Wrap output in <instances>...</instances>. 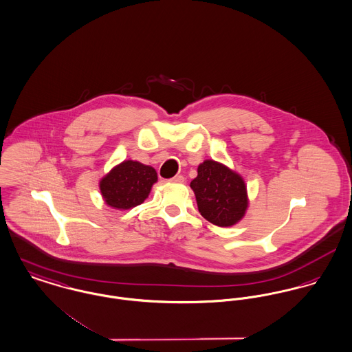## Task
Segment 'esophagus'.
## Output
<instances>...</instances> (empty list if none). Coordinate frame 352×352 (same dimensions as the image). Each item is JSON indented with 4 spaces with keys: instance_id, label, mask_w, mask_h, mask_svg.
Segmentation results:
<instances>
[{
    "instance_id": "esophagus-1",
    "label": "esophagus",
    "mask_w": 352,
    "mask_h": 352,
    "mask_svg": "<svg viewBox=\"0 0 352 352\" xmlns=\"http://www.w3.org/2000/svg\"><path fill=\"white\" fill-rule=\"evenodd\" d=\"M171 182H175V184H184L185 182V177L184 175H175L170 179Z\"/></svg>"
}]
</instances>
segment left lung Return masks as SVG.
<instances>
[{
    "label": "left lung",
    "instance_id": "1",
    "mask_svg": "<svg viewBox=\"0 0 352 352\" xmlns=\"http://www.w3.org/2000/svg\"><path fill=\"white\" fill-rule=\"evenodd\" d=\"M190 186L201 216L217 226H232L245 214L246 186L243 178L226 166L214 161L201 163Z\"/></svg>",
    "mask_w": 352,
    "mask_h": 352
}]
</instances>
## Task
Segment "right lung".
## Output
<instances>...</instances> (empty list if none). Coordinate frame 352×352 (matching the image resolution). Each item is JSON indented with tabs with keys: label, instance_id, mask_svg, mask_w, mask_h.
Wrapping results in <instances>:
<instances>
[{
	"label": "right lung",
	"instance_id": "obj_1",
	"mask_svg": "<svg viewBox=\"0 0 352 352\" xmlns=\"http://www.w3.org/2000/svg\"><path fill=\"white\" fill-rule=\"evenodd\" d=\"M157 179V171L151 166L124 161L100 181V191L107 205L124 210L140 205Z\"/></svg>",
	"mask_w": 352,
	"mask_h": 352
}]
</instances>
